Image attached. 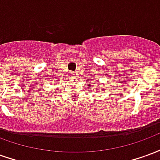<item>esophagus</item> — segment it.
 Wrapping results in <instances>:
<instances>
[{"label": "esophagus", "instance_id": "esophagus-1", "mask_svg": "<svg viewBox=\"0 0 160 160\" xmlns=\"http://www.w3.org/2000/svg\"><path fill=\"white\" fill-rule=\"evenodd\" d=\"M70 75H71V78H74V77L76 76V74H75L74 73H73V72H71V73H70Z\"/></svg>", "mask_w": 160, "mask_h": 160}]
</instances>
